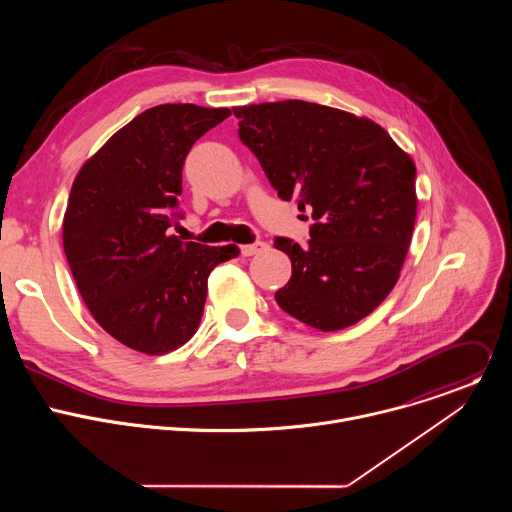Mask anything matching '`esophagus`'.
<instances>
[{
	"label": "esophagus",
	"mask_w": 512,
	"mask_h": 512,
	"mask_svg": "<svg viewBox=\"0 0 512 512\" xmlns=\"http://www.w3.org/2000/svg\"><path fill=\"white\" fill-rule=\"evenodd\" d=\"M265 249H267V245H265V243H261V241H257V243L243 245V247H241V253H243L245 257H253V255H257V253L265 251Z\"/></svg>",
	"instance_id": "1"
}]
</instances>
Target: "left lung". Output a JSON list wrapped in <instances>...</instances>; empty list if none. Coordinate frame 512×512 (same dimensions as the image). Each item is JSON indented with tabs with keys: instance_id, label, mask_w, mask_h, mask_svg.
Wrapping results in <instances>:
<instances>
[{
	"instance_id": "obj_1",
	"label": "left lung",
	"mask_w": 512,
	"mask_h": 512,
	"mask_svg": "<svg viewBox=\"0 0 512 512\" xmlns=\"http://www.w3.org/2000/svg\"><path fill=\"white\" fill-rule=\"evenodd\" d=\"M233 113L279 198L314 218L308 247L273 243L291 259V277L275 291L279 308L322 332L367 318L391 294L411 245V156L373 119L318 103L289 99Z\"/></svg>"
}]
</instances>
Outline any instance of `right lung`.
I'll return each instance as SVG.
<instances>
[{
  "mask_svg": "<svg viewBox=\"0 0 512 512\" xmlns=\"http://www.w3.org/2000/svg\"><path fill=\"white\" fill-rule=\"evenodd\" d=\"M229 115L192 103L152 107L113 133L72 182L64 253L93 318L127 348L154 356L186 344L200 326L210 271L241 253L170 235L184 160Z\"/></svg>",
  "mask_w": 512,
  "mask_h": 512,
  "instance_id": "add662e5",
  "label": "right lung"
}]
</instances>
